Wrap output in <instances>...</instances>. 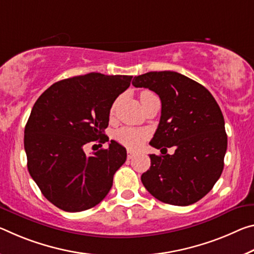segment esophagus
I'll return each instance as SVG.
<instances>
[{"label": "esophagus", "mask_w": 254, "mask_h": 254, "mask_svg": "<svg viewBox=\"0 0 254 254\" xmlns=\"http://www.w3.org/2000/svg\"><path fill=\"white\" fill-rule=\"evenodd\" d=\"M134 157V152L127 151V159H132Z\"/></svg>", "instance_id": "1"}]
</instances>
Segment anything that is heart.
Returning <instances> with one entry per match:
<instances>
[{"label": "heart", "instance_id": "obj_1", "mask_svg": "<svg viewBox=\"0 0 254 254\" xmlns=\"http://www.w3.org/2000/svg\"><path fill=\"white\" fill-rule=\"evenodd\" d=\"M151 96H156L154 92L149 90H143L140 94V100H143L148 97H151ZM115 107V104L112 106L111 113H113ZM149 136V133L144 130H139V128L134 127H122L119 128L118 131L114 133V138L116 141L122 144L130 150H136L140 147L142 146V143L146 141L147 138Z\"/></svg>", "mask_w": 254, "mask_h": 254}]
</instances>
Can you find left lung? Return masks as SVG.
Here are the masks:
<instances>
[{
  "label": "left lung",
  "mask_w": 254,
  "mask_h": 254,
  "mask_svg": "<svg viewBox=\"0 0 254 254\" xmlns=\"http://www.w3.org/2000/svg\"><path fill=\"white\" fill-rule=\"evenodd\" d=\"M132 84L148 88L162 100V115L150 141L157 149L174 147L173 155L150 157L141 182L165 203L189 206L214 188L227 149L225 121L218 104L202 84L174 71L148 72Z\"/></svg>",
  "instance_id": "obj_1"
}]
</instances>
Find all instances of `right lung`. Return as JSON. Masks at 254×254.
Returning <instances> with one entry per match:
<instances>
[{
    "label": "right lung",
    "instance_id": "obj_1",
    "mask_svg": "<svg viewBox=\"0 0 254 254\" xmlns=\"http://www.w3.org/2000/svg\"><path fill=\"white\" fill-rule=\"evenodd\" d=\"M131 79L91 72L55 82L35 103L25 127L27 166L54 206L83 211L110 192L113 176L127 160L126 148L114 140L92 155L84 148L108 141L104 130L111 107Z\"/></svg>",
    "mask_w": 254,
    "mask_h": 254
}]
</instances>
